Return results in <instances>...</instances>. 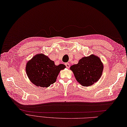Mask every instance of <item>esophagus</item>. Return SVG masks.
I'll return each mask as SVG.
<instances>
[{"instance_id": "esophagus-1", "label": "esophagus", "mask_w": 127, "mask_h": 127, "mask_svg": "<svg viewBox=\"0 0 127 127\" xmlns=\"http://www.w3.org/2000/svg\"><path fill=\"white\" fill-rule=\"evenodd\" d=\"M65 65L66 66V67L67 68H69V67H70V64L69 63H66L65 64Z\"/></svg>"}]
</instances>
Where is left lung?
Listing matches in <instances>:
<instances>
[{
  "label": "left lung",
  "mask_w": 127,
  "mask_h": 127,
  "mask_svg": "<svg viewBox=\"0 0 127 127\" xmlns=\"http://www.w3.org/2000/svg\"><path fill=\"white\" fill-rule=\"evenodd\" d=\"M80 84L83 86L93 85L100 79L103 72V65L100 59L92 54L81 59L78 64L70 67Z\"/></svg>",
  "instance_id": "1"
}]
</instances>
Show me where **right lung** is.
Masks as SVG:
<instances>
[{
  "label": "right lung",
  "instance_id": "right-lung-1",
  "mask_svg": "<svg viewBox=\"0 0 127 127\" xmlns=\"http://www.w3.org/2000/svg\"><path fill=\"white\" fill-rule=\"evenodd\" d=\"M65 68L64 64L57 66L47 56L38 54L28 61L26 72L30 81L37 87H48L56 81L60 71Z\"/></svg>",
  "mask_w": 127,
  "mask_h": 127
}]
</instances>
